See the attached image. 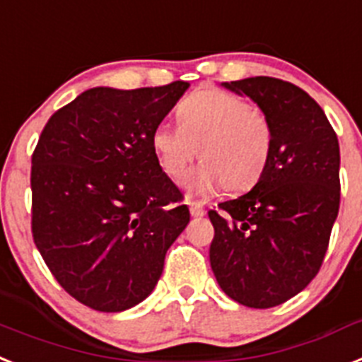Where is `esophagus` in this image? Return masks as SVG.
Here are the masks:
<instances>
[{"instance_id":"1","label":"esophagus","mask_w":362,"mask_h":362,"mask_svg":"<svg viewBox=\"0 0 362 362\" xmlns=\"http://www.w3.org/2000/svg\"><path fill=\"white\" fill-rule=\"evenodd\" d=\"M205 206L202 205V203H190V214L194 216V218H202V216H205Z\"/></svg>"}]
</instances>
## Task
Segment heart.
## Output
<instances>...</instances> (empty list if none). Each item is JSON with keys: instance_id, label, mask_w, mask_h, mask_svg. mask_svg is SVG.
<instances>
[{"instance_id": "heart-1", "label": "heart", "mask_w": 362, "mask_h": 362, "mask_svg": "<svg viewBox=\"0 0 362 362\" xmlns=\"http://www.w3.org/2000/svg\"><path fill=\"white\" fill-rule=\"evenodd\" d=\"M177 122L157 124L150 143L172 181L183 177L199 151L203 163L185 181L188 194L205 197L228 187L242 192L260 181L273 150L264 111L233 93L203 88L179 104Z\"/></svg>"}]
</instances>
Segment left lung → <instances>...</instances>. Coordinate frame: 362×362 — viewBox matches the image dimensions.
<instances>
[{
  "label": "left lung",
  "instance_id": "obj_1",
  "mask_svg": "<svg viewBox=\"0 0 362 362\" xmlns=\"http://www.w3.org/2000/svg\"><path fill=\"white\" fill-rule=\"evenodd\" d=\"M264 111L273 128L269 165L251 192L211 211V267L227 296L267 310L319 273L339 214V141L322 107L271 76L223 82Z\"/></svg>",
  "mask_w": 362,
  "mask_h": 362
}]
</instances>
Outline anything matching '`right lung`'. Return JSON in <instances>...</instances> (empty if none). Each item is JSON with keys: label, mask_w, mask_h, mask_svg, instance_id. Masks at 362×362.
Wrapping results in <instances>:
<instances>
[{"label": "right lung", "mask_w": 362, "mask_h": 362, "mask_svg": "<svg viewBox=\"0 0 362 362\" xmlns=\"http://www.w3.org/2000/svg\"><path fill=\"white\" fill-rule=\"evenodd\" d=\"M93 88L58 110L33 153V238L64 289L91 310L143 302L190 221L151 132L188 89Z\"/></svg>", "instance_id": "right-lung-1"}]
</instances>
